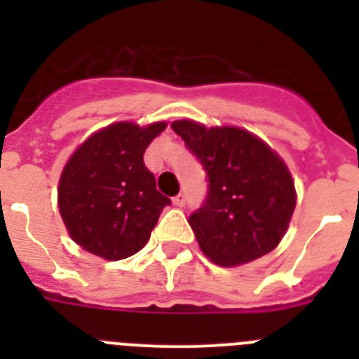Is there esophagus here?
I'll return each mask as SVG.
<instances>
[{
  "label": "esophagus",
  "instance_id": "1",
  "mask_svg": "<svg viewBox=\"0 0 359 359\" xmlns=\"http://www.w3.org/2000/svg\"><path fill=\"white\" fill-rule=\"evenodd\" d=\"M172 203H174V205H176V207H185V203H187L185 194H177L176 198L172 199Z\"/></svg>",
  "mask_w": 359,
  "mask_h": 359
}]
</instances>
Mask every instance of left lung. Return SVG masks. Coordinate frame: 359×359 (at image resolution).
Masks as SVG:
<instances>
[{
  "label": "left lung",
  "mask_w": 359,
  "mask_h": 359,
  "mask_svg": "<svg viewBox=\"0 0 359 359\" xmlns=\"http://www.w3.org/2000/svg\"><path fill=\"white\" fill-rule=\"evenodd\" d=\"M170 128L207 172V199L190 214L199 248L223 268L277 248L297 205L286 163L261 138L239 128L176 120Z\"/></svg>",
  "instance_id": "8db88e82"
}]
</instances>
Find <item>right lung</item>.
<instances>
[{"label": "right lung", "mask_w": 359, "mask_h": 359, "mask_svg": "<svg viewBox=\"0 0 359 359\" xmlns=\"http://www.w3.org/2000/svg\"><path fill=\"white\" fill-rule=\"evenodd\" d=\"M167 128L116 122L73 152L59 180V212L69 237L107 261L135 255L170 199L156 190L144 152Z\"/></svg>", "instance_id": "1"}]
</instances>
